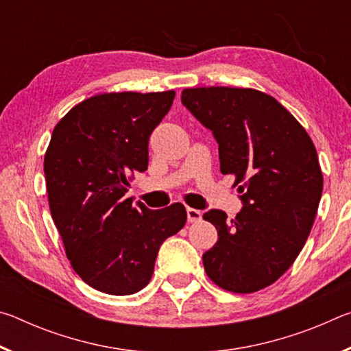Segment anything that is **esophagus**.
<instances>
[{
    "instance_id": "esophagus-1",
    "label": "esophagus",
    "mask_w": 351,
    "mask_h": 351,
    "mask_svg": "<svg viewBox=\"0 0 351 351\" xmlns=\"http://www.w3.org/2000/svg\"><path fill=\"white\" fill-rule=\"evenodd\" d=\"M201 217H203V212L198 209H192V207H187V221L189 223H198Z\"/></svg>"
}]
</instances>
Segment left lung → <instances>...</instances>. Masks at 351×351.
Returning <instances> with one entry per match:
<instances>
[{
  "instance_id": "8db88e82",
  "label": "left lung",
  "mask_w": 351,
  "mask_h": 351,
  "mask_svg": "<svg viewBox=\"0 0 351 351\" xmlns=\"http://www.w3.org/2000/svg\"><path fill=\"white\" fill-rule=\"evenodd\" d=\"M186 108L213 133L219 170L235 178L243 209L203 218L218 230L203 254L219 288L249 294L274 283L294 263L311 232L324 189L316 147L282 104L252 88H186Z\"/></svg>"
}]
</instances>
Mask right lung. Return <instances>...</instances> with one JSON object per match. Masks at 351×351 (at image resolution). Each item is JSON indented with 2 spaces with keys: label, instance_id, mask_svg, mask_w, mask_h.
I'll list each match as a JSON object with an SVG mask.
<instances>
[{
  "label": "right lung",
  "instance_id": "1",
  "mask_svg": "<svg viewBox=\"0 0 351 351\" xmlns=\"http://www.w3.org/2000/svg\"><path fill=\"white\" fill-rule=\"evenodd\" d=\"M175 91L102 93L57 123L45 154L47 201L73 269L91 288L128 295L147 287L165 239L184 228L186 207L150 210L125 198L148 165V139Z\"/></svg>",
  "mask_w": 351,
  "mask_h": 351
}]
</instances>
